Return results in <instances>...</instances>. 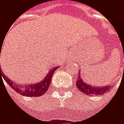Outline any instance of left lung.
<instances>
[{"label":"left lung","mask_w":124,"mask_h":124,"mask_svg":"<svg viewBox=\"0 0 124 124\" xmlns=\"http://www.w3.org/2000/svg\"><path fill=\"white\" fill-rule=\"evenodd\" d=\"M76 86L78 90L85 93L86 95H101L106 92H108L110 90V86H92L90 84L86 83L84 80H82L80 75V70L78 72V75L76 80Z\"/></svg>","instance_id":"left-lung-1"}]
</instances>
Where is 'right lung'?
Returning <instances> with one entry per match:
<instances>
[{
	"mask_svg": "<svg viewBox=\"0 0 124 124\" xmlns=\"http://www.w3.org/2000/svg\"><path fill=\"white\" fill-rule=\"evenodd\" d=\"M58 66L54 68H51L49 70L48 74L45 76L44 78H43L41 81L33 84H28V85H17L13 83L12 80L9 79L8 78L4 77V80L16 92L20 93L23 96L27 97H39L43 95H44L45 92L49 89V85L51 84V79L54 73L55 70H57ZM1 72L0 66V73Z\"/></svg>",
	"mask_w": 124,
	"mask_h": 124,
	"instance_id": "right-lung-1",
	"label": "right lung"
}]
</instances>
